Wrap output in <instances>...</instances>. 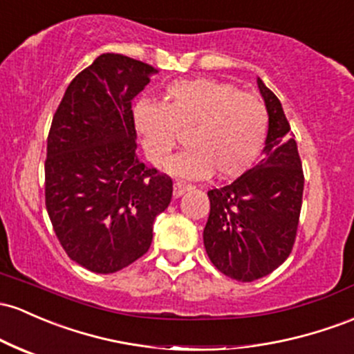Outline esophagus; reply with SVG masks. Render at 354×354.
<instances>
[{"label": "esophagus", "mask_w": 354, "mask_h": 354, "mask_svg": "<svg viewBox=\"0 0 354 354\" xmlns=\"http://www.w3.org/2000/svg\"><path fill=\"white\" fill-rule=\"evenodd\" d=\"M188 189H192V186L181 183V181H176V183L173 185V195H174V198H180L181 195H185Z\"/></svg>", "instance_id": "esophagus-1"}]
</instances>
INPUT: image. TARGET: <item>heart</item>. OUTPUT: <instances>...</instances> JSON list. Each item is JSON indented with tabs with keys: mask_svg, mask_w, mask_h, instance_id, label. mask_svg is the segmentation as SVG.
Here are the masks:
<instances>
[{
	"mask_svg": "<svg viewBox=\"0 0 354 354\" xmlns=\"http://www.w3.org/2000/svg\"><path fill=\"white\" fill-rule=\"evenodd\" d=\"M166 104L141 100L134 126L147 158L165 162L178 146L180 131H192V149L166 165L168 173L188 180L236 178L255 162L269 129V112L257 95L213 79L176 80L166 88Z\"/></svg>",
	"mask_w": 354,
	"mask_h": 354,
	"instance_id": "heart-1",
	"label": "heart"
}]
</instances>
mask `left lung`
<instances>
[{
  "mask_svg": "<svg viewBox=\"0 0 354 354\" xmlns=\"http://www.w3.org/2000/svg\"><path fill=\"white\" fill-rule=\"evenodd\" d=\"M269 112L262 159L234 183L209 189L203 243L213 266L240 282L266 277L289 257L304 192L297 142L281 100L257 79Z\"/></svg>",
  "mask_w": 354,
  "mask_h": 354,
  "instance_id": "obj_1",
  "label": "left lung"
}]
</instances>
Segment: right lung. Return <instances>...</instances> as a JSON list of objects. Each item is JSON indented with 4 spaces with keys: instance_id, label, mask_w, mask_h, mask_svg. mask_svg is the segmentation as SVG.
Instances as JSON below:
<instances>
[{
    "instance_id": "add662e5",
    "label": "right lung",
    "mask_w": 354,
    "mask_h": 354,
    "mask_svg": "<svg viewBox=\"0 0 354 354\" xmlns=\"http://www.w3.org/2000/svg\"><path fill=\"white\" fill-rule=\"evenodd\" d=\"M158 70L102 53L70 82L46 141L45 205L73 262L97 274L149 250L173 181L136 154L133 100Z\"/></svg>"
}]
</instances>
